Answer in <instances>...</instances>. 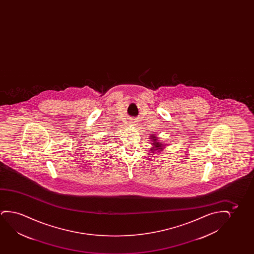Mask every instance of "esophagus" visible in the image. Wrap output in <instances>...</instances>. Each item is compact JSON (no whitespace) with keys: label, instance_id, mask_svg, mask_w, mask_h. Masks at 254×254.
Wrapping results in <instances>:
<instances>
[{"label":"esophagus","instance_id":"1","mask_svg":"<svg viewBox=\"0 0 254 254\" xmlns=\"http://www.w3.org/2000/svg\"><path fill=\"white\" fill-rule=\"evenodd\" d=\"M135 124H136L135 121H132V122H131V125L135 126Z\"/></svg>","mask_w":254,"mask_h":254}]
</instances>
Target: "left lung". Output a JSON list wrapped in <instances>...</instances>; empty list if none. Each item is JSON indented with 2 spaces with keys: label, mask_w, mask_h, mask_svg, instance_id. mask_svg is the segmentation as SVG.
<instances>
[{
  "label": "left lung",
  "mask_w": 254,
  "mask_h": 254,
  "mask_svg": "<svg viewBox=\"0 0 254 254\" xmlns=\"http://www.w3.org/2000/svg\"><path fill=\"white\" fill-rule=\"evenodd\" d=\"M150 139H152V145H153V147L152 148H150V153H159L160 151H163L164 148H165V146H167V144H165L163 142H160V140H159V137H157L155 134H153V133H151V136H150Z\"/></svg>",
  "instance_id": "left-lung-1"
}]
</instances>
